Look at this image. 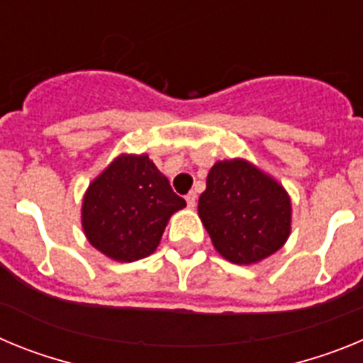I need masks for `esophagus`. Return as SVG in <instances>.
Instances as JSON below:
<instances>
[{
  "mask_svg": "<svg viewBox=\"0 0 363 363\" xmlns=\"http://www.w3.org/2000/svg\"><path fill=\"white\" fill-rule=\"evenodd\" d=\"M185 200H187L189 209H194V207H196V200H198L196 192H189L187 196H185Z\"/></svg>",
  "mask_w": 363,
  "mask_h": 363,
  "instance_id": "esophagus-1",
  "label": "esophagus"
}]
</instances>
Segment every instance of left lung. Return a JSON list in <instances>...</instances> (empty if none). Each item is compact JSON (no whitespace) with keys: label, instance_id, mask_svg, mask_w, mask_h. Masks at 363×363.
<instances>
[{"label":"left lung","instance_id":"left-lung-1","mask_svg":"<svg viewBox=\"0 0 363 363\" xmlns=\"http://www.w3.org/2000/svg\"><path fill=\"white\" fill-rule=\"evenodd\" d=\"M198 214L214 249L233 264H258L291 234L293 205L284 185L243 158L211 167Z\"/></svg>","mask_w":363,"mask_h":363}]
</instances>
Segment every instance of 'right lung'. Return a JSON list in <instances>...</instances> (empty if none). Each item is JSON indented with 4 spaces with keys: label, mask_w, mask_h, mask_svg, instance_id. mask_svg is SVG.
Segmentation results:
<instances>
[{
    "label": "right lung",
    "mask_w": 363,
    "mask_h": 363,
    "mask_svg": "<svg viewBox=\"0 0 363 363\" xmlns=\"http://www.w3.org/2000/svg\"><path fill=\"white\" fill-rule=\"evenodd\" d=\"M185 205L147 154H120L86 187L82 227L101 255L136 262L158 249L171 216Z\"/></svg>",
    "instance_id": "obj_1"
}]
</instances>
